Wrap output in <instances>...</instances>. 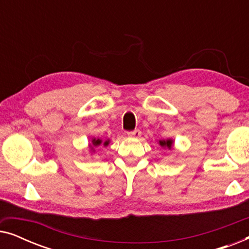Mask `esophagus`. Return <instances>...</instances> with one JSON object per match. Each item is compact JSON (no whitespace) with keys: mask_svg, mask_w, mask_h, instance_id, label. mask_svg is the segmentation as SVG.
Returning <instances> with one entry per match:
<instances>
[{"mask_svg":"<svg viewBox=\"0 0 249 249\" xmlns=\"http://www.w3.org/2000/svg\"><path fill=\"white\" fill-rule=\"evenodd\" d=\"M128 136L132 138H139L142 136V131L138 130V129H136V130H134V131H129Z\"/></svg>","mask_w":249,"mask_h":249,"instance_id":"1","label":"esophagus"}]
</instances>
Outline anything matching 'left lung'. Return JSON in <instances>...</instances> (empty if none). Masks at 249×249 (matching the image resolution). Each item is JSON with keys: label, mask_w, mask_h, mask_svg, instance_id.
Wrapping results in <instances>:
<instances>
[{"label": "left lung", "mask_w": 249, "mask_h": 249, "mask_svg": "<svg viewBox=\"0 0 249 249\" xmlns=\"http://www.w3.org/2000/svg\"><path fill=\"white\" fill-rule=\"evenodd\" d=\"M173 139L168 138V139H162V141H159V144L161 147L166 148V149H171L173 147Z\"/></svg>", "instance_id": "8db88e82"}]
</instances>
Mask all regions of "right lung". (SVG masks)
Segmentation results:
<instances>
[{
	"label": "right lung",
	"instance_id": "right-lung-1",
	"mask_svg": "<svg viewBox=\"0 0 249 249\" xmlns=\"http://www.w3.org/2000/svg\"><path fill=\"white\" fill-rule=\"evenodd\" d=\"M110 144V139H107V141H102V139H100V138H95V137H93L91 138V141H90V144H89V148H90V152L91 153H94L95 152V149H94V147H96V146H100V145H103L104 147H107V146Z\"/></svg>",
	"mask_w": 249,
	"mask_h": 249
}]
</instances>
